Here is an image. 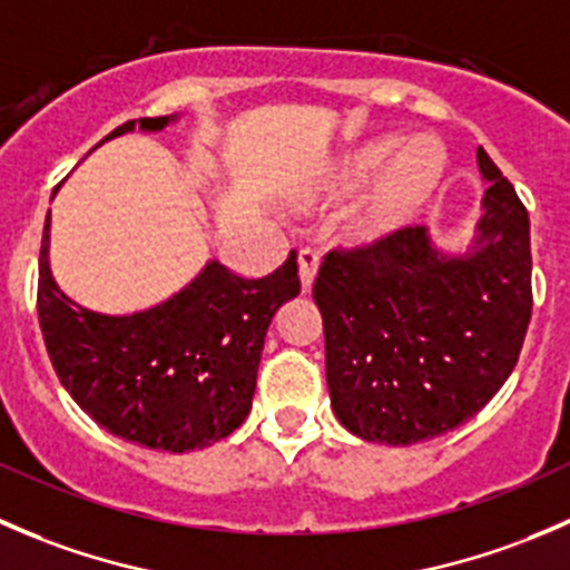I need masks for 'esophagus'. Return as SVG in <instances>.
Wrapping results in <instances>:
<instances>
[{"label":"esophagus","mask_w":570,"mask_h":570,"mask_svg":"<svg viewBox=\"0 0 570 570\" xmlns=\"http://www.w3.org/2000/svg\"><path fill=\"white\" fill-rule=\"evenodd\" d=\"M315 272H318V252L315 249L298 252V279H302V293H309Z\"/></svg>","instance_id":"esophagus-1"}]
</instances>
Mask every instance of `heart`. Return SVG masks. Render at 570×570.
<instances>
[{"instance_id": "b5f03b06", "label": "heart", "mask_w": 570, "mask_h": 570, "mask_svg": "<svg viewBox=\"0 0 570 570\" xmlns=\"http://www.w3.org/2000/svg\"><path fill=\"white\" fill-rule=\"evenodd\" d=\"M385 168L391 171L382 179L374 202L363 216L365 233H385L404 222L415 207L424 205V199L441 179L443 157L430 144H415L404 149L402 138L371 140L348 157L346 168H343V188H363V185L374 183Z\"/></svg>"}]
</instances>
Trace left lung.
I'll return each mask as SVG.
<instances>
[{
	"mask_svg": "<svg viewBox=\"0 0 570 570\" xmlns=\"http://www.w3.org/2000/svg\"><path fill=\"white\" fill-rule=\"evenodd\" d=\"M476 160L490 185L471 255H443L424 227H404L321 263L313 298L332 410L363 441L443 435L515 368L532 318L529 213L482 146Z\"/></svg>",
	"mask_w": 570,
	"mask_h": 570,
	"instance_id": "left-lung-1",
	"label": "left lung"
}]
</instances>
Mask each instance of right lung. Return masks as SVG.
Returning a JSON list of instances; mask_svg holds the SVG:
<instances>
[{
  "instance_id": "1",
  "label": "right lung",
  "mask_w": 570,
  "mask_h": 570,
  "mask_svg": "<svg viewBox=\"0 0 570 570\" xmlns=\"http://www.w3.org/2000/svg\"><path fill=\"white\" fill-rule=\"evenodd\" d=\"M171 118L127 121L105 140L132 132L135 124L157 132ZM298 291L296 252L261 279L210 261L157 307L101 315L71 302L52 279L49 216L43 224L38 321L55 374L96 424L160 452L205 449L244 424L268 324Z\"/></svg>"
}]
</instances>
